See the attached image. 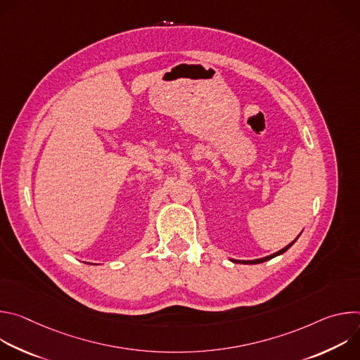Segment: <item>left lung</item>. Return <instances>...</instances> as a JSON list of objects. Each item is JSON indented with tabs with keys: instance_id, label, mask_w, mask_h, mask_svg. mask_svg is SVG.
I'll return each instance as SVG.
<instances>
[{
	"instance_id": "1",
	"label": "left lung",
	"mask_w": 360,
	"mask_h": 360,
	"mask_svg": "<svg viewBox=\"0 0 360 360\" xmlns=\"http://www.w3.org/2000/svg\"><path fill=\"white\" fill-rule=\"evenodd\" d=\"M295 243V240L293 242H290L288 246H285L283 249H281L279 252H276V253H274V255H269V256H266V258H262V259H255V261H233L232 259V262H235V264H261V262H265V261H269V259H272V258H275V256H278V255H281V253H283V252H286L292 245Z\"/></svg>"
}]
</instances>
